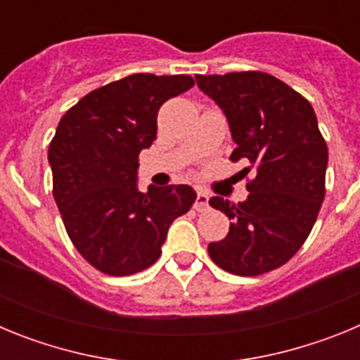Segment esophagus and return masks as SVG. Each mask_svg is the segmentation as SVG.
<instances>
[{
	"mask_svg": "<svg viewBox=\"0 0 360 360\" xmlns=\"http://www.w3.org/2000/svg\"><path fill=\"white\" fill-rule=\"evenodd\" d=\"M195 209L198 212L207 211V209H209V195H207V193H198V195H196Z\"/></svg>",
	"mask_w": 360,
	"mask_h": 360,
	"instance_id": "34e87169",
	"label": "esophagus"
}]
</instances>
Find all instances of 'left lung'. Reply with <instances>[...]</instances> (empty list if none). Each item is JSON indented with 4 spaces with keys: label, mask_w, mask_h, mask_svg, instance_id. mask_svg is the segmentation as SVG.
<instances>
[{
    "label": "left lung",
    "mask_w": 360,
    "mask_h": 360,
    "mask_svg": "<svg viewBox=\"0 0 360 360\" xmlns=\"http://www.w3.org/2000/svg\"><path fill=\"white\" fill-rule=\"evenodd\" d=\"M196 84L227 117L231 160L245 158L256 173L245 202L209 200L232 221L224 240L209 243V256L231 274H265L301 249L324 200L328 148L316 111L263 72L196 75Z\"/></svg>",
    "instance_id": "obj_1"
}]
</instances>
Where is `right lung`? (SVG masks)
I'll return each instance as SVG.
<instances>
[{
  "mask_svg": "<svg viewBox=\"0 0 360 360\" xmlns=\"http://www.w3.org/2000/svg\"><path fill=\"white\" fill-rule=\"evenodd\" d=\"M193 84L189 75L135 73L82 97L57 126L53 198L75 249L104 274L151 266L171 224L195 203L184 184L139 191V155L157 139L158 110Z\"/></svg>",
  "mask_w": 360,
  "mask_h": 360,
  "instance_id": "obj_1",
  "label": "right lung"
}]
</instances>
